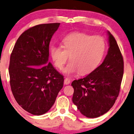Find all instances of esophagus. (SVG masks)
<instances>
[{
	"label": "esophagus",
	"mask_w": 134,
	"mask_h": 134,
	"mask_svg": "<svg viewBox=\"0 0 134 134\" xmlns=\"http://www.w3.org/2000/svg\"><path fill=\"white\" fill-rule=\"evenodd\" d=\"M70 81L71 80H69V79L66 78L65 79V80H64V83H65V85H69V83H70Z\"/></svg>",
	"instance_id": "esophagus-1"
}]
</instances>
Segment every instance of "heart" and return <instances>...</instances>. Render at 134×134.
<instances>
[{"instance_id": "heart-1", "label": "heart", "mask_w": 134, "mask_h": 134, "mask_svg": "<svg viewBox=\"0 0 134 134\" xmlns=\"http://www.w3.org/2000/svg\"><path fill=\"white\" fill-rule=\"evenodd\" d=\"M62 42L63 47L52 46L50 53L54 65L60 69L69 55L71 61L63 70L67 76L79 71L81 74L91 72L99 65L105 51V42L100 36L74 32L66 36Z\"/></svg>"}]
</instances>
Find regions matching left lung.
I'll return each mask as SVG.
<instances>
[{
    "label": "left lung",
    "instance_id": "obj_1",
    "mask_svg": "<svg viewBox=\"0 0 134 134\" xmlns=\"http://www.w3.org/2000/svg\"><path fill=\"white\" fill-rule=\"evenodd\" d=\"M108 54L99 66L84 78L71 83L74 92L72 102L88 118H97L106 113L115 103L123 79V56L114 36L108 31Z\"/></svg>",
    "mask_w": 134,
    "mask_h": 134
}]
</instances>
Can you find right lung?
Listing matches in <instances>:
<instances>
[{
	"mask_svg": "<svg viewBox=\"0 0 134 134\" xmlns=\"http://www.w3.org/2000/svg\"><path fill=\"white\" fill-rule=\"evenodd\" d=\"M60 23L41 24L20 35L10 56V86L16 102L35 115L49 110L63 86L64 78L48 62L49 46Z\"/></svg>",
	"mask_w": 134,
	"mask_h": 134,
	"instance_id": "right-lung-1",
	"label": "right lung"
}]
</instances>
